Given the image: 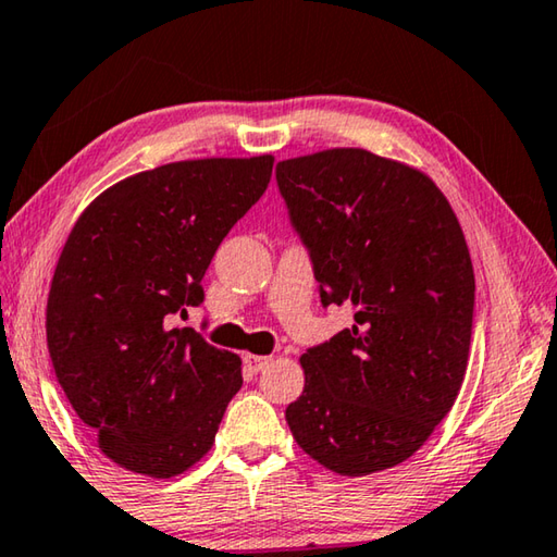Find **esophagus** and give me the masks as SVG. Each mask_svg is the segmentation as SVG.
Masks as SVG:
<instances>
[{"mask_svg": "<svg viewBox=\"0 0 557 557\" xmlns=\"http://www.w3.org/2000/svg\"><path fill=\"white\" fill-rule=\"evenodd\" d=\"M243 361H245V366H248L250 371L258 373V371H262V369H268L272 358H270V356H258V354H245Z\"/></svg>", "mask_w": 557, "mask_h": 557, "instance_id": "obj_1", "label": "esophagus"}]
</instances>
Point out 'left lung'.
<instances>
[{"mask_svg":"<svg viewBox=\"0 0 557 557\" xmlns=\"http://www.w3.org/2000/svg\"><path fill=\"white\" fill-rule=\"evenodd\" d=\"M277 186L322 305L354 307L351 329L299 358L292 437L336 474L391 469L425 445L465 381L474 317L465 233L428 174L366 149L285 159Z\"/></svg>","mask_w":557,"mask_h":557,"instance_id":"left-lung-1","label":"left lung"}]
</instances>
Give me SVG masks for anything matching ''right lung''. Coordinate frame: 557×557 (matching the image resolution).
<instances>
[{
	"mask_svg": "<svg viewBox=\"0 0 557 557\" xmlns=\"http://www.w3.org/2000/svg\"><path fill=\"white\" fill-rule=\"evenodd\" d=\"M270 154L191 159L110 186L55 265L46 342L65 398L115 465L172 479L211 449L240 358L174 314L203 301L221 240L270 184Z\"/></svg>",
	"mask_w": 557,
	"mask_h": 557,
	"instance_id": "1",
	"label": "right lung"
}]
</instances>
